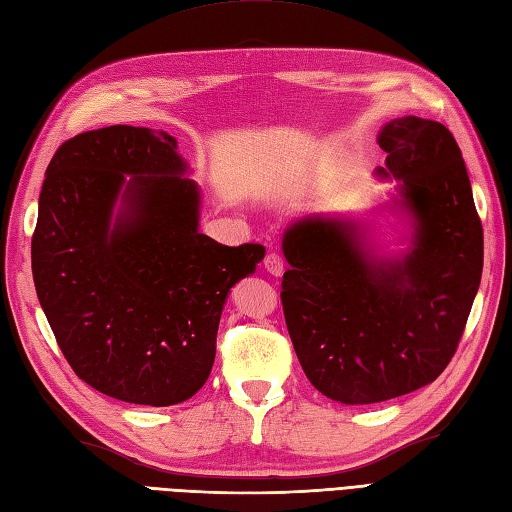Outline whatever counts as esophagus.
I'll return each mask as SVG.
<instances>
[{
    "label": "esophagus",
    "mask_w": 512,
    "mask_h": 512,
    "mask_svg": "<svg viewBox=\"0 0 512 512\" xmlns=\"http://www.w3.org/2000/svg\"><path fill=\"white\" fill-rule=\"evenodd\" d=\"M265 269H267V273H271V276H282V271H284V263H282V258L278 256V254H267V258H265Z\"/></svg>",
    "instance_id": "esophagus-1"
}]
</instances>
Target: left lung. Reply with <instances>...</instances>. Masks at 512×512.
Instances as JSON below:
<instances>
[{"label":"left lung","mask_w":512,"mask_h":512,"mask_svg":"<svg viewBox=\"0 0 512 512\" xmlns=\"http://www.w3.org/2000/svg\"><path fill=\"white\" fill-rule=\"evenodd\" d=\"M382 180L410 245L380 254L367 223L297 219L282 236L291 265L282 308L295 354L319 393L376 404L434 382L450 363L476 299L484 239L460 147L443 123L400 117L382 126Z\"/></svg>","instance_id":"left-lung-1"}]
</instances>
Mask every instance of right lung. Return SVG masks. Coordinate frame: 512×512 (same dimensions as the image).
Instances as JSON below:
<instances>
[{
  "mask_svg": "<svg viewBox=\"0 0 512 512\" xmlns=\"http://www.w3.org/2000/svg\"><path fill=\"white\" fill-rule=\"evenodd\" d=\"M167 132L110 126L62 143L32 236L36 295L76 376L121 402L173 406L210 376L232 286L265 247L199 232V186Z\"/></svg>",
  "mask_w": 512,
  "mask_h": 512,
  "instance_id": "right-lung-1",
  "label": "right lung"
}]
</instances>
